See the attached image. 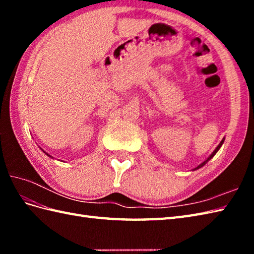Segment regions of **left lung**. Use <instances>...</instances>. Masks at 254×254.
<instances>
[{
  "label": "left lung",
  "instance_id": "left-lung-1",
  "mask_svg": "<svg viewBox=\"0 0 254 254\" xmlns=\"http://www.w3.org/2000/svg\"><path fill=\"white\" fill-rule=\"evenodd\" d=\"M204 164H205V163H203V164H202V165H201V166H203V165H204Z\"/></svg>",
  "mask_w": 254,
  "mask_h": 254
}]
</instances>
